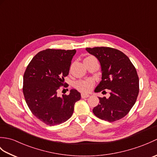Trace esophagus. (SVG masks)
<instances>
[{
    "label": "esophagus",
    "instance_id": "obj_1",
    "mask_svg": "<svg viewBox=\"0 0 157 157\" xmlns=\"http://www.w3.org/2000/svg\"><path fill=\"white\" fill-rule=\"evenodd\" d=\"M81 96L82 98H88L90 96L89 94H84V93H82V94H81Z\"/></svg>",
    "mask_w": 157,
    "mask_h": 157
}]
</instances>
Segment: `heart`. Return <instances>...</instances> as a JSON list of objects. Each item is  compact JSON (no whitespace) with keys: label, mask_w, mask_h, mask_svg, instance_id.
<instances>
[{"label":"heart","mask_w":157,"mask_h":157,"mask_svg":"<svg viewBox=\"0 0 157 157\" xmlns=\"http://www.w3.org/2000/svg\"><path fill=\"white\" fill-rule=\"evenodd\" d=\"M89 57H92V56H88L87 58ZM93 86H94V82L92 80H79L75 83L76 88L82 92H90L92 90Z\"/></svg>","instance_id":"heart-1"}]
</instances>
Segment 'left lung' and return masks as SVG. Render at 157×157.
I'll return each instance as SVG.
<instances>
[{"label": "left lung", "instance_id": "obj_1", "mask_svg": "<svg viewBox=\"0 0 157 157\" xmlns=\"http://www.w3.org/2000/svg\"><path fill=\"white\" fill-rule=\"evenodd\" d=\"M86 50L98 59L101 66L102 80L94 92L110 90L109 98L98 97L100 103L93 109V113L109 122L121 119L134 105L139 93V78L135 67L117 49L102 46Z\"/></svg>", "mask_w": 157, "mask_h": 157}]
</instances>
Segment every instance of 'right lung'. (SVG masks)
<instances>
[{
	"label": "right lung",
	"mask_w": 157,
	"mask_h": 157,
	"mask_svg": "<svg viewBox=\"0 0 157 157\" xmlns=\"http://www.w3.org/2000/svg\"><path fill=\"white\" fill-rule=\"evenodd\" d=\"M73 50L46 49L36 54L23 75V92L29 109L36 118L52 126L65 122L74 111L75 103L81 98L75 89L69 95L57 96L61 86L66 87Z\"/></svg>",
	"instance_id": "1"
}]
</instances>
